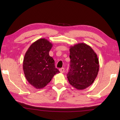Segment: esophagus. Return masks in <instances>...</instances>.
<instances>
[{"label": "esophagus", "mask_w": 120, "mask_h": 120, "mask_svg": "<svg viewBox=\"0 0 120 120\" xmlns=\"http://www.w3.org/2000/svg\"><path fill=\"white\" fill-rule=\"evenodd\" d=\"M59 71H60V72L61 73H63V72H64V68H60V69L59 70Z\"/></svg>", "instance_id": "1"}]
</instances>
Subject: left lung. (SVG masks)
Listing matches in <instances>:
<instances>
[{
  "label": "left lung",
  "instance_id": "left-lung-1",
  "mask_svg": "<svg viewBox=\"0 0 120 120\" xmlns=\"http://www.w3.org/2000/svg\"><path fill=\"white\" fill-rule=\"evenodd\" d=\"M70 69L67 74L68 82L78 90L91 86L98 76L99 61L96 53L83 43L70 46Z\"/></svg>",
  "mask_w": 120,
  "mask_h": 120
}]
</instances>
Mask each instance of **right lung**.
<instances>
[{
	"label": "right lung",
	"mask_w": 120,
	"mask_h": 120,
	"mask_svg": "<svg viewBox=\"0 0 120 120\" xmlns=\"http://www.w3.org/2000/svg\"><path fill=\"white\" fill-rule=\"evenodd\" d=\"M52 47L49 41L40 39L30 46L23 60V71L26 79L36 89H42L60 72L55 68V61L49 55Z\"/></svg>",
	"instance_id": "add662e5"
}]
</instances>
